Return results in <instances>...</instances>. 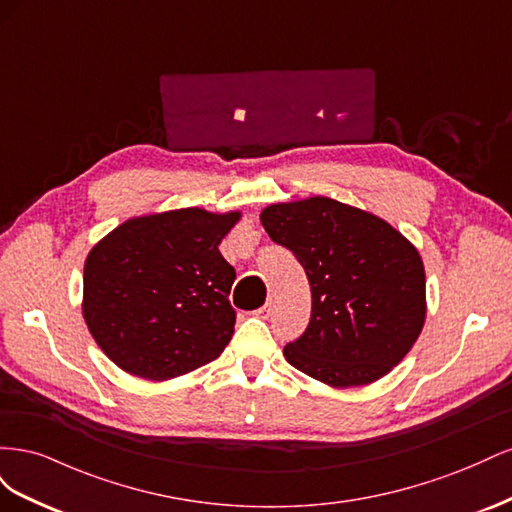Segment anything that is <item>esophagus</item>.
I'll list each match as a JSON object with an SVG mask.
<instances>
[{
	"label": "esophagus",
	"mask_w": 512,
	"mask_h": 512,
	"mask_svg": "<svg viewBox=\"0 0 512 512\" xmlns=\"http://www.w3.org/2000/svg\"><path fill=\"white\" fill-rule=\"evenodd\" d=\"M271 314H273V301H267L260 309H256V316L258 318H265L267 320Z\"/></svg>",
	"instance_id": "obj_1"
}]
</instances>
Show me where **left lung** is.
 Listing matches in <instances>:
<instances>
[{
  "instance_id": "8db88e82",
  "label": "left lung",
  "mask_w": 512,
  "mask_h": 512,
  "mask_svg": "<svg viewBox=\"0 0 512 512\" xmlns=\"http://www.w3.org/2000/svg\"><path fill=\"white\" fill-rule=\"evenodd\" d=\"M260 222L312 288V318L286 361L335 389L371 384L401 363L427 314L416 247L378 215L327 196L269 205Z\"/></svg>"
}]
</instances>
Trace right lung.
Wrapping results in <instances>:
<instances>
[{
	"label": "right lung",
	"mask_w": 512,
	"mask_h": 512,
	"mask_svg": "<svg viewBox=\"0 0 512 512\" xmlns=\"http://www.w3.org/2000/svg\"><path fill=\"white\" fill-rule=\"evenodd\" d=\"M239 211L198 207L141 215L85 260L83 318L119 369L162 382L218 359L235 333V282L220 243Z\"/></svg>",
	"instance_id": "add662e5"
}]
</instances>
